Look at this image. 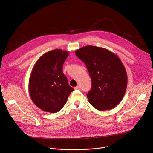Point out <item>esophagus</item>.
Segmentation results:
<instances>
[{
    "mask_svg": "<svg viewBox=\"0 0 153 153\" xmlns=\"http://www.w3.org/2000/svg\"><path fill=\"white\" fill-rule=\"evenodd\" d=\"M74 89H75V90H80V89H81V87H80L79 85L76 86V87L74 88Z\"/></svg>",
    "mask_w": 153,
    "mask_h": 153,
    "instance_id": "obj_1",
    "label": "esophagus"
}]
</instances>
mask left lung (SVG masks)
I'll use <instances>...</instances> for the list:
<instances>
[{"label": "left lung", "mask_w": 153, "mask_h": 153, "mask_svg": "<svg viewBox=\"0 0 153 153\" xmlns=\"http://www.w3.org/2000/svg\"><path fill=\"white\" fill-rule=\"evenodd\" d=\"M86 65L92 80L87 97L92 106L102 111L115 107L123 99L127 74L118 56L105 48L85 46L75 52Z\"/></svg>", "instance_id": "8db88e82"}]
</instances>
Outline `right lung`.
<instances>
[{"label": "right lung", "mask_w": 153, "mask_h": 153, "mask_svg": "<svg viewBox=\"0 0 153 153\" xmlns=\"http://www.w3.org/2000/svg\"><path fill=\"white\" fill-rule=\"evenodd\" d=\"M69 51L56 49L40 57L32 69L28 91L35 105L44 111L56 113L65 105L71 92L67 77L63 74V64Z\"/></svg>", "instance_id": "obj_1"}]
</instances>
